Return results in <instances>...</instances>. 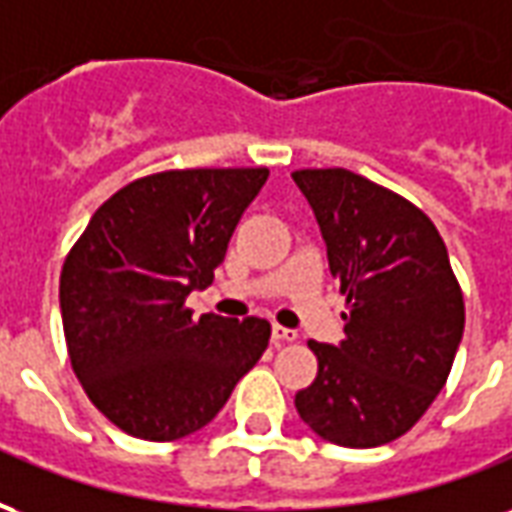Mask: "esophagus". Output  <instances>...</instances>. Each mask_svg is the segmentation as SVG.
Masks as SVG:
<instances>
[{
	"label": "esophagus",
	"instance_id": "esophagus-1",
	"mask_svg": "<svg viewBox=\"0 0 512 512\" xmlns=\"http://www.w3.org/2000/svg\"><path fill=\"white\" fill-rule=\"evenodd\" d=\"M296 337H299L296 329H285V326H279V323H274V329H271V340H274V345L293 343Z\"/></svg>",
	"mask_w": 512,
	"mask_h": 512
}]
</instances>
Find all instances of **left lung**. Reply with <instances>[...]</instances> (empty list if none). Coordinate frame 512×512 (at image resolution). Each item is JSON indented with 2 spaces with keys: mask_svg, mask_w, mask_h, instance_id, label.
<instances>
[{
  "mask_svg": "<svg viewBox=\"0 0 512 512\" xmlns=\"http://www.w3.org/2000/svg\"><path fill=\"white\" fill-rule=\"evenodd\" d=\"M329 271L348 312L345 340H312L318 376L296 411L340 447L395 441L447 384L463 337V293L447 246L417 205L348 169H299Z\"/></svg>",
  "mask_w": 512,
  "mask_h": 512,
  "instance_id": "left-lung-1",
  "label": "left lung"
}]
</instances>
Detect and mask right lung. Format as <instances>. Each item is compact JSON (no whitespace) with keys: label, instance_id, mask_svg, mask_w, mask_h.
Returning <instances> with one entry per match:
<instances>
[{"label":"right lung","instance_id":"add662e5","mask_svg":"<svg viewBox=\"0 0 512 512\" xmlns=\"http://www.w3.org/2000/svg\"><path fill=\"white\" fill-rule=\"evenodd\" d=\"M266 167L169 169L112 194L65 257L60 310L73 373L128 436L205 428L268 348L266 318H191Z\"/></svg>","mask_w":512,"mask_h":512}]
</instances>
